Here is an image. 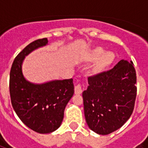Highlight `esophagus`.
<instances>
[{
  "mask_svg": "<svg viewBox=\"0 0 148 148\" xmlns=\"http://www.w3.org/2000/svg\"><path fill=\"white\" fill-rule=\"evenodd\" d=\"M83 90H82V86L81 84H77L74 87V93L75 95H81L82 93Z\"/></svg>",
  "mask_w": 148,
  "mask_h": 148,
  "instance_id": "esophagus-1",
  "label": "esophagus"
}]
</instances>
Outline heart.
<instances>
[{
    "label": "heart",
    "instance_id": "obj_1",
    "mask_svg": "<svg viewBox=\"0 0 148 148\" xmlns=\"http://www.w3.org/2000/svg\"><path fill=\"white\" fill-rule=\"evenodd\" d=\"M84 59L87 62L95 61L91 69V74L97 75L103 73L112 64L115 60V56L110 51H104L102 47H96L86 53Z\"/></svg>",
    "mask_w": 148,
    "mask_h": 148
}]
</instances>
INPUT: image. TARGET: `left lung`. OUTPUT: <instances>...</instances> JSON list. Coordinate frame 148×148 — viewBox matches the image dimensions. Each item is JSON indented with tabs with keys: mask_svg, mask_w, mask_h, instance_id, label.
Wrapping results in <instances>:
<instances>
[{
	"mask_svg": "<svg viewBox=\"0 0 148 148\" xmlns=\"http://www.w3.org/2000/svg\"><path fill=\"white\" fill-rule=\"evenodd\" d=\"M136 71L132 61L120 60L110 71L88 77L82 94L84 116L95 133L106 135L130 118L137 95Z\"/></svg>",
	"mask_w": 148,
	"mask_h": 148,
	"instance_id": "1",
	"label": "left lung"
}]
</instances>
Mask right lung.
I'll list each match as a JSON object with an SVG mask.
<instances>
[{"mask_svg": "<svg viewBox=\"0 0 148 148\" xmlns=\"http://www.w3.org/2000/svg\"><path fill=\"white\" fill-rule=\"evenodd\" d=\"M47 43V38L38 39L17 54L11 66L9 82L14 111L27 127L40 134L51 133L60 126L65 107L74 93L72 78L34 84L23 75L25 57Z\"/></svg>", "mask_w": 148, "mask_h": 148, "instance_id": "1", "label": "right lung"}]
</instances>
